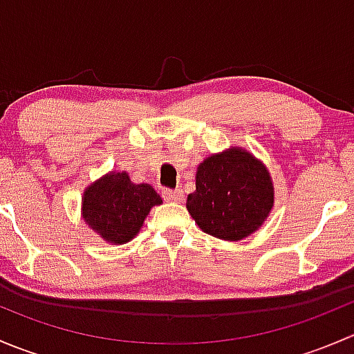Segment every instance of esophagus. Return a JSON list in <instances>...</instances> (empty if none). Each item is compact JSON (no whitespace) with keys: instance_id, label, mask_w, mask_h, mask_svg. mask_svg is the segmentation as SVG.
I'll use <instances>...</instances> for the list:
<instances>
[{"instance_id":"esophagus-1","label":"esophagus","mask_w":354,"mask_h":354,"mask_svg":"<svg viewBox=\"0 0 354 354\" xmlns=\"http://www.w3.org/2000/svg\"><path fill=\"white\" fill-rule=\"evenodd\" d=\"M162 198L167 200V202H181V200L185 198V195L181 190H171V188H164Z\"/></svg>"}]
</instances>
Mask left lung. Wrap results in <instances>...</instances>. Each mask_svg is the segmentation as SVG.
<instances>
[{
	"label": "left lung",
	"mask_w": 354,
	"mask_h": 354,
	"mask_svg": "<svg viewBox=\"0 0 354 354\" xmlns=\"http://www.w3.org/2000/svg\"><path fill=\"white\" fill-rule=\"evenodd\" d=\"M274 203L269 171L243 149L210 156L197 169V190L187 209L200 230L238 241L259 230Z\"/></svg>",
	"instance_id": "obj_1"
}]
</instances>
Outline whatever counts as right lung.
I'll use <instances>...</instances> for the list:
<instances>
[{
  "instance_id": "add662e5",
  "label": "right lung",
  "mask_w": 354,
  "mask_h": 354,
  "mask_svg": "<svg viewBox=\"0 0 354 354\" xmlns=\"http://www.w3.org/2000/svg\"><path fill=\"white\" fill-rule=\"evenodd\" d=\"M162 203L151 185L131 183L127 173H111L85 190L84 219L111 243H127L144 224L151 207Z\"/></svg>"
}]
</instances>
